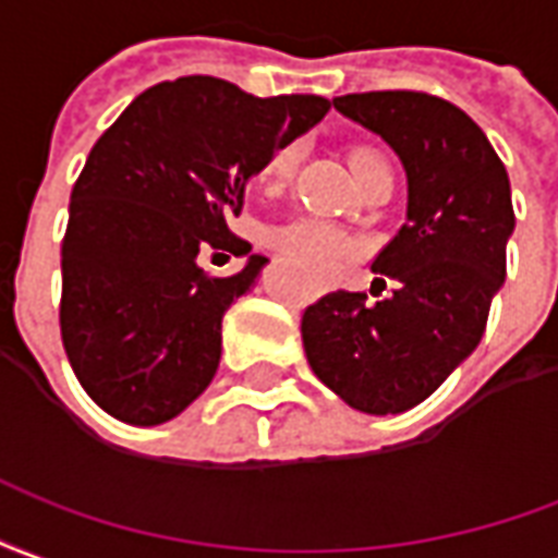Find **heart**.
I'll return each mask as SVG.
<instances>
[{"instance_id": "1", "label": "heart", "mask_w": 558, "mask_h": 558, "mask_svg": "<svg viewBox=\"0 0 558 558\" xmlns=\"http://www.w3.org/2000/svg\"><path fill=\"white\" fill-rule=\"evenodd\" d=\"M368 160H377V154H372V150H356L351 162L353 169H356V166H363V162ZM294 145L276 150L274 160L267 162V169H264V181L270 186L284 184V181L291 178V172H294ZM267 246H270L279 258L296 264V267H303L308 274H327V270H332V267L348 255V250H351L339 229H332L329 222H320V219L312 217H300L291 219V222H284V226H276V229L267 234Z\"/></svg>"}]
</instances>
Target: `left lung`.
<instances>
[{
    "instance_id": "left-lung-1",
    "label": "left lung",
    "mask_w": 558,
    "mask_h": 558,
    "mask_svg": "<svg viewBox=\"0 0 558 558\" xmlns=\"http://www.w3.org/2000/svg\"><path fill=\"white\" fill-rule=\"evenodd\" d=\"M332 107L396 150L408 219L372 264L396 291L380 303L356 291L320 296L300 324L303 348L344 404L372 416L404 413L482 341L506 282L511 184L482 128L449 100L365 92L332 97Z\"/></svg>"
}]
</instances>
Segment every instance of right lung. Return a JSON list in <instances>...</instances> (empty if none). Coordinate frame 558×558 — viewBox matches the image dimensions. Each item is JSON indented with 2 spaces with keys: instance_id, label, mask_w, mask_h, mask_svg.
Segmentation results:
<instances>
[{
  "instance_id": "obj_1",
  "label": "right lung",
  "mask_w": 558,
  "mask_h": 558,
  "mask_svg": "<svg viewBox=\"0 0 558 558\" xmlns=\"http://www.w3.org/2000/svg\"><path fill=\"white\" fill-rule=\"evenodd\" d=\"M318 95L255 97L217 76L142 92L97 140L71 193L62 243V341L109 416L162 425L214 380L222 315L267 258L214 280L197 252L250 254L229 219L274 154L318 124Z\"/></svg>"
}]
</instances>
